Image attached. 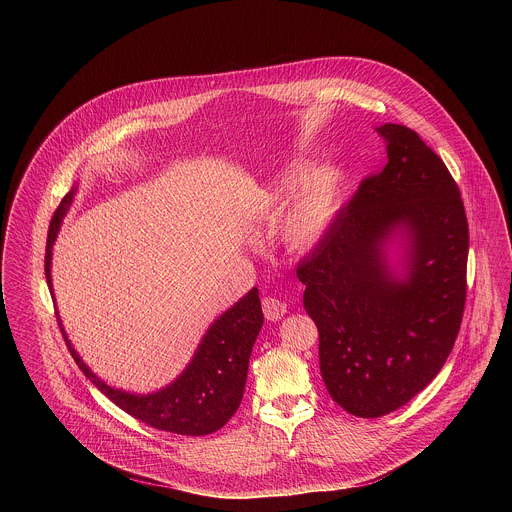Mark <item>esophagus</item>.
I'll return each mask as SVG.
<instances>
[{
  "label": "esophagus",
  "instance_id": "obj_1",
  "mask_svg": "<svg viewBox=\"0 0 512 512\" xmlns=\"http://www.w3.org/2000/svg\"><path fill=\"white\" fill-rule=\"evenodd\" d=\"M262 309H264L266 319H270V321H278V319H282V317L286 315V311H288V303H286V301H282V299H278V297L268 295V297H264V299H262Z\"/></svg>",
  "mask_w": 512,
  "mask_h": 512
}]
</instances>
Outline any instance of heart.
<instances>
[{
    "label": "heart",
    "mask_w": 512,
    "mask_h": 512,
    "mask_svg": "<svg viewBox=\"0 0 512 512\" xmlns=\"http://www.w3.org/2000/svg\"><path fill=\"white\" fill-rule=\"evenodd\" d=\"M299 173V169H288L274 181L268 193V201L272 205L292 191L299 180ZM339 189L341 171L335 165L323 163L307 171L280 219V234L284 242L292 248L313 246L327 232L335 217Z\"/></svg>",
    "instance_id": "heart-1"
}]
</instances>
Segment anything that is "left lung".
<instances>
[{"label": "left lung", "mask_w": 512, "mask_h": 512, "mask_svg": "<svg viewBox=\"0 0 512 512\" xmlns=\"http://www.w3.org/2000/svg\"><path fill=\"white\" fill-rule=\"evenodd\" d=\"M388 163L297 266L319 329V366L349 414L380 418L422 392L447 361L465 305L469 228L461 193L434 149L384 124ZM400 247L401 270L389 264Z\"/></svg>", "instance_id": "left-lung-1"}]
</instances>
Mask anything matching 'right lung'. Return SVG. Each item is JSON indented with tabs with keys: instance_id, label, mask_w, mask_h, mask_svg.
Here are the masks:
<instances>
[{
	"instance_id": "add662e5",
	"label": "right lung",
	"mask_w": 512,
	"mask_h": 512,
	"mask_svg": "<svg viewBox=\"0 0 512 512\" xmlns=\"http://www.w3.org/2000/svg\"><path fill=\"white\" fill-rule=\"evenodd\" d=\"M74 193L76 187L65 195L49 226L45 276L51 292L53 244L63 217L73 203ZM262 323L264 313L260 297L258 290L252 288L213 321L201 339L191 363L185 366V370L171 384L151 394H132L120 388H112L102 378H98L78 357L59 321L76 365L104 396H108L118 408L147 426L179 436H209L234 416L244 394L250 353Z\"/></svg>"
}]
</instances>
